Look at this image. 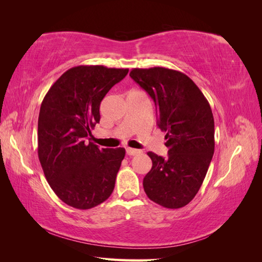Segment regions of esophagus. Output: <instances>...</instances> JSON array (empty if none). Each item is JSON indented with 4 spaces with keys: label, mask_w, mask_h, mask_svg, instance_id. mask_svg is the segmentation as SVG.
Wrapping results in <instances>:
<instances>
[{
    "label": "esophagus",
    "mask_w": 262,
    "mask_h": 262,
    "mask_svg": "<svg viewBox=\"0 0 262 262\" xmlns=\"http://www.w3.org/2000/svg\"><path fill=\"white\" fill-rule=\"evenodd\" d=\"M138 153H139V150L136 149V148H130V147L126 148V154L130 155V156H134V155H137Z\"/></svg>",
    "instance_id": "esophagus-1"
}]
</instances>
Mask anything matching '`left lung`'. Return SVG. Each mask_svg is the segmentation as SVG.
Listing matches in <instances>:
<instances>
[{
  "mask_svg": "<svg viewBox=\"0 0 262 262\" xmlns=\"http://www.w3.org/2000/svg\"><path fill=\"white\" fill-rule=\"evenodd\" d=\"M132 80L155 102L157 125L166 132L167 157L147 155L153 166L143 179L146 195L179 209L199 191L214 154V118L209 101L191 78L166 68L133 69Z\"/></svg>",
  "mask_w": 262,
  "mask_h": 262,
  "instance_id": "obj_1",
  "label": "left lung"
}]
</instances>
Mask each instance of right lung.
Returning a JSON list of instances; mask_svg holds the SVG:
<instances>
[{
  "mask_svg": "<svg viewBox=\"0 0 262 262\" xmlns=\"http://www.w3.org/2000/svg\"><path fill=\"white\" fill-rule=\"evenodd\" d=\"M128 69L78 66L50 87L38 118V157L48 184L70 207L92 209L113 193L123 147L99 148L86 139L100 120L106 94Z\"/></svg>",
  "mask_w": 262,
  "mask_h": 262,
  "instance_id": "right-lung-1",
  "label": "right lung"
}]
</instances>
